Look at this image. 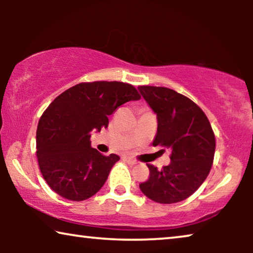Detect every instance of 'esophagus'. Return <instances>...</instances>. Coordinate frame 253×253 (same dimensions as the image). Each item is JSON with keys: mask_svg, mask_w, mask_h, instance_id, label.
Instances as JSON below:
<instances>
[{"mask_svg": "<svg viewBox=\"0 0 253 253\" xmlns=\"http://www.w3.org/2000/svg\"><path fill=\"white\" fill-rule=\"evenodd\" d=\"M124 160H126L130 166H134V165L137 164V161L134 160V159L131 158V157H124Z\"/></svg>", "mask_w": 253, "mask_h": 253, "instance_id": "esophagus-1", "label": "esophagus"}]
</instances>
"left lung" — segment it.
I'll return each mask as SVG.
<instances>
[{
    "label": "left lung",
    "mask_w": 253,
    "mask_h": 253,
    "mask_svg": "<svg viewBox=\"0 0 253 253\" xmlns=\"http://www.w3.org/2000/svg\"><path fill=\"white\" fill-rule=\"evenodd\" d=\"M158 120L153 146L171 150L170 164L159 170L147 165L150 178L139 184L147 198L160 204L182 202L205 181L213 165L215 137L205 113L174 89L139 86Z\"/></svg>",
    "instance_id": "obj_1"
}]
</instances>
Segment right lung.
I'll use <instances>...</instances> for the list:
<instances>
[{
    "mask_svg": "<svg viewBox=\"0 0 253 253\" xmlns=\"http://www.w3.org/2000/svg\"><path fill=\"white\" fill-rule=\"evenodd\" d=\"M139 99L130 84L93 82L72 86L48 106L38 124L37 157L53 191L82 202L102 188L120 157L93 148L91 132L108 126L117 107Z\"/></svg>",
    "mask_w": 253,
    "mask_h": 253,
    "instance_id": "obj_1",
    "label": "right lung"
}]
</instances>
